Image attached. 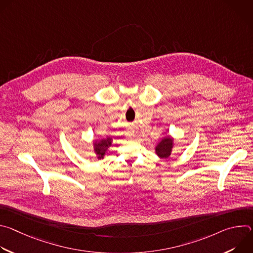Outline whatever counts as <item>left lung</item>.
Listing matches in <instances>:
<instances>
[{"label": "left lung", "instance_id": "8db88e82", "mask_svg": "<svg viewBox=\"0 0 253 253\" xmlns=\"http://www.w3.org/2000/svg\"><path fill=\"white\" fill-rule=\"evenodd\" d=\"M173 146H174L173 139L170 136H166L157 144V146L155 147L156 154L160 158H165L166 159L171 155Z\"/></svg>", "mask_w": 253, "mask_h": 253}]
</instances>
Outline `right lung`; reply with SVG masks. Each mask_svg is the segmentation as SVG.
<instances>
[{"mask_svg": "<svg viewBox=\"0 0 253 253\" xmlns=\"http://www.w3.org/2000/svg\"><path fill=\"white\" fill-rule=\"evenodd\" d=\"M112 144V138L108 137L107 139H102L99 141H95L93 143L94 145V151L96 153V156L98 159H103L104 155L106 154L108 148L111 146Z\"/></svg>", "mask_w": 253, "mask_h": 253, "instance_id": "1", "label": "right lung"}]
</instances>
